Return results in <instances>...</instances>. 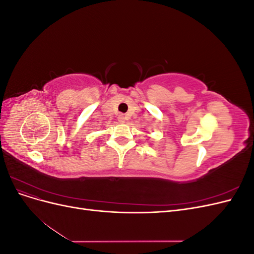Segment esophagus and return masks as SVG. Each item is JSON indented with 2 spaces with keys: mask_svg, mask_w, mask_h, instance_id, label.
Masks as SVG:
<instances>
[{
  "mask_svg": "<svg viewBox=\"0 0 254 254\" xmlns=\"http://www.w3.org/2000/svg\"><path fill=\"white\" fill-rule=\"evenodd\" d=\"M126 120H127V118L125 117L124 114H121V115H119V122H120V123H124Z\"/></svg>",
  "mask_w": 254,
  "mask_h": 254,
  "instance_id": "esophagus-1",
  "label": "esophagus"
}]
</instances>
